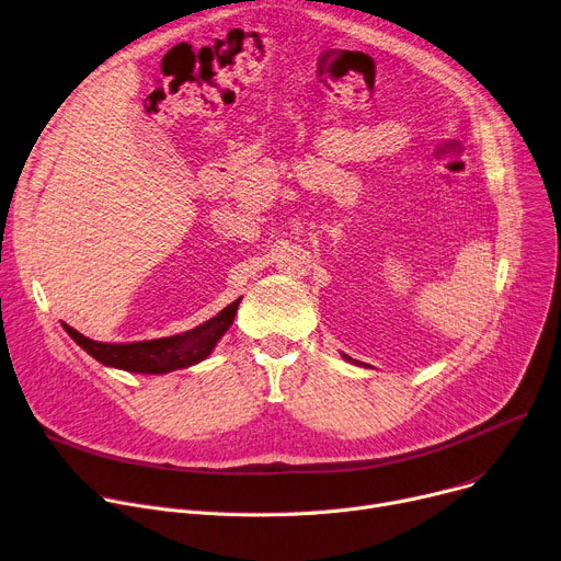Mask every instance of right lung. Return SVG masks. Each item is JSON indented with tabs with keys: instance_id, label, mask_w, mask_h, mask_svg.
Here are the masks:
<instances>
[{
	"instance_id": "obj_1",
	"label": "right lung",
	"mask_w": 561,
	"mask_h": 561,
	"mask_svg": "<svg viewBox=\"0 0 561 561\" xmlns=\"http://www.w3.org/2000/svg\"><path fill=\"white\" fill-rule=\"evenodd\" d=\"M240 301L226 306L217 317L208 319L206 323L192 328L183 335L160 337L149 342H134V344H104L83 337L77 333L72 325L62 323L68 335L94 359L102 362L106 367L124 369L130 374H168L176 369H185L196 365L210 355L215 344L228 331L230 323L236 319Z\"/></svg>"
}]
</instances>
